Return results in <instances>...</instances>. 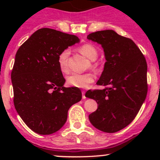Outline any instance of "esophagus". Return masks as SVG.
<instances>
[{"mask_svg": "<svg viewBox=\"0 0 160 160\" xmlns=\"http://www.w3.org/2000/svg\"><path fill=\"white\" fill-rule=\"evenodd\" d=\"M85 93H86V92L85 91H82V99H85V98H86V95H85Z\"/></svg>", "mask_w": 160, "mask_h": 160, "instance_id": "34e87169", "label": "esophagus"}]
</instances>
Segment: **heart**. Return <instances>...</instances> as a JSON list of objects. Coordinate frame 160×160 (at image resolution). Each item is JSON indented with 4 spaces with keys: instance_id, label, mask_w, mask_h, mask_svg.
Segmentation results:
<instances>
[{
    "instance_id": "obj_1",
    "label": "heart",
    "mask_w": 160,
    "mask_h": 160,
    "mask_svg": "<svg viewBox=\"0 0 160 160\" xmlns=\"http://www.w3.org/2000/svg\"><path fill=\"white\" fill-rule=\"evenodd\" d=\"M78 50L82 55L91 61H95L98 57L97 49L90 43L82 44L79 47ZM69 53V49H65L59 53L58 56V64L62 72H67L68 71L67 59ZM94 75L92 74H72L68 77L67 83L74 87L86 88L89 84L94 82Z\"/></svg>"
}]
</instances>
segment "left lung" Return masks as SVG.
<instances>
[{
    "label": "left lung",
    "mask_w": 160,
    "mask_h": 160,
    "mask_svg": "<svg viewBox=\"0 0 160 160\" xmlns=\"http://www.w3.org/2000/svg\"><path fill=\"white\" fill-rule=\"evenodd\" d=\"M87 38L102 45L106 59L97 82L105 89L86 93V97L94 99L98 105L89 114V121L101 131L117 132L132 122L146 98V59L132 40L113 30L91 33Z\"/></svg>",
    "instance_id": "8db88e82"
}]
</instances>
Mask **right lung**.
<instances>
[{
  "mask_svg": "<svg viewBox=\"0 0 160 160\" xmlns=\"http://www.w3.org/2000/svg\"><path fill=\"white\" fill-rule=\"evenodd\" d=\"M80 42L77 36L43 28L36 31L18 49L11 73L14 106L34 132L50 135L66 122L68 111L80 102L76 87H64L58 64L59 53Z\"/></svg>",
  "mask_w": 160,
  "mask_h": 160,
  "instance_id": "1",
  "label": "right lung"
}]
</instances>
